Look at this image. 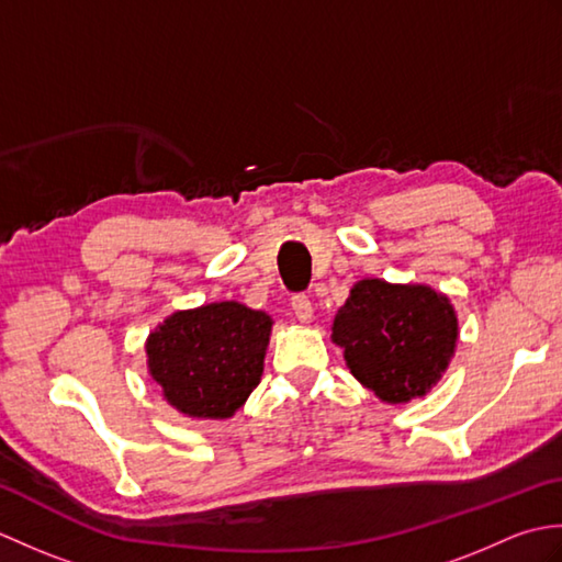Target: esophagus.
Here are the masks:
<instances>
[{"mask_svg":"<svg viewBox=\"0 0 562 562\" xmlns=\"http://www.w3.org/2000/svg\"><path fill=\"white\" fill-rule=\"evenodd\" d=\"M292 308H294V314H296V318H300V321H312V316H314L312 300H308L304 292L292 294Z\"/></svg>","mask_w":562,"mask_h":562,"instance_id":"34e87169","label":"esophagus"}]
</instances>
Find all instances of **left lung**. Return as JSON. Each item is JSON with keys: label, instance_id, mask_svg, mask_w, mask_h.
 Returning <instances> with one entry per match:
<instances>
[{"label": "left lung", "instance_id": "1", "mask_svg": "<svg viewBox=\"0 0 562 562\" xmlns=\"http://www.w3.org/2000/svg\"><path fill=\"white\" fill-rule=\"evenodd\" d=\"M457 314L425 284L357 282L333 321V342L352 376L386 403H408L437 384L457 345Z\"/></svg>", "mask_w": 562, "mask_h": 562}]
</instances>
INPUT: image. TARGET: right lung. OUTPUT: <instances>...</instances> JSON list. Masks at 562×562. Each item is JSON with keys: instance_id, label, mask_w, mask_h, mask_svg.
Masks as SVG:
<instances>
[{"instance_id": "obj_1", "label": "right lung", "mask_w": 562, "mask_h": 562, "mask_svg": "<svg viewBox=\"0 0 562 562\" xmlns=\"http://www.w3.org/2000/svg\"><path fill=\"white\" fill-rule=\"evenodd\" d=\"M272 318L238 302L176 312L147 340L149 374L188 417H232L262 374Z\"/></svg>"}]
</instances>
